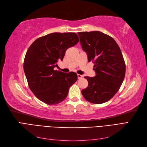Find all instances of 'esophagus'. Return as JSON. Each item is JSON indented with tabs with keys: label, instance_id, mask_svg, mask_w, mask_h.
Returning <instances> with one entry per match:
<instances>
[{
	"label": "esophagus",
	"instance_id": "obj_1",
	"mask_svg": "<svg viewBox=\"0 0 147 147\" xmlns=\"http://www.w3.org/2000/svg\"><path fill=\"white\" fill-rule=\"evenodd\" d=\"M77 77H78V79H80L83 77V75H80V74H77Z\"/></svg>",
	"mask_w": 147,
	"mask_h": 147
}]
</instances>
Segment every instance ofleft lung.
<instances>
[{"label":"left lung","mask_w":147,"mask_h":147,"mask_svg":"<svg viewBox=\"0 0 147 147\" xmlns=\"http://www.w3.org/2000/svg\"><path fill=\"white\" fill-rule=\"evenodd\" d=\"M78 34L88 61L94 64L96 72L94 77H84L88 85L82 93L91 103H105L118 92L125 77L126 64L121 50L112 37L99 31Z\"/></svg>","instance_id":"obj_1"}]
</instances>
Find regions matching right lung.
<instances>
[{
  "instance_id": "add662e5",
  "label": "right lung",
  "mask_w": 147,
  "mask_h": 147,
  "mask_svg": "<svg viewBox=\"0 0 147 147\" xmlns=\"http://www.w3.org/2000/svg\"><path fill=\"white\" fill-rule=\"evenodd\" d=\"M78 42L75 32H55L38 38L28 48L24 71L30 90L40 100L55 105L66 98L69 88L77 80V74L54 68L57 61H63L66 50Z\"/></svg>"
}]
</instances>
